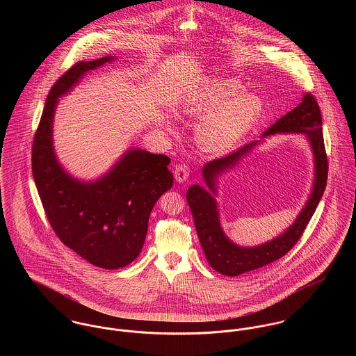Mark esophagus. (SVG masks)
Returning <instances> with one entry per match:
<instances>
[{
    "mask_svg": "<svg viewBox=\"0 0 356 356\" xmlns=\"http://www.w3.org/2000/svg\"><path fill=\"white\" fill-rule=\"evenodd\" d=\"M189 165L188 164H178L175 165V171H174V177L178 182H185L189 178Z\"/></svg>",
    "mask_w": 356,
    "mask_h": 356,
    "instance_id": "obj_1",
    "label": "esophagus"
}]
</instances>
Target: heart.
Segmentation results:
<instances>
[{
	"mask_svg": "<svg viewBox=\"0 0 356 356\" xmlns=\"http://www.w3.org/2000/svg\"><path fill=\"white\" fill-rule=\"evenodd\" d=\"M243 89L237 79L216 78L205 88L199 108L214 111L199 126L202 144L212 151H222L238 143L259 119L263 105L251 95H240Z\"/></svg>",
	"mask_w": 356,
	"mask_h": 356,
	"instance_id": "obj_1",
	"label": "heart"
}]
</instances>
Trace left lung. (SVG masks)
<instances>
[{
  "label": "left lung",
  "instance_id": "obj_1",
  "mask_svg": "<svg viewBox=\"0 0 356 356\" xmlns=\"http://www.w3.org/2000/svg\"><path fill=\"white\" fill-rule=\"evenodd\" d=\"M274 133H305L315 157V181L312 193L295 223L280 237L254 248H243L233 244L222 232L216 211V202L202 186L193 185L186 193L196 232L203 247L207 261L213 270L223 275L236 277L247 271L260 268L288 254L305 233L307 223L314 215L316 205L325 192L327 182V156L322 134V116L319 105L311 93H305L302 102L278 119L263 136ZM257 141H252L236 152L212 160L205 164L203 175L208 189L215 193V178L220 171L237 164L250 152Z\"/></svg>",
  "mask_w": 356,
  "mask_h": 356
}]
</instances>
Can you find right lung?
I'll return each instance as SVG.
<instances>
[{
  "label": "right lung",
  "mask_w": 356,
  "mask_h": 356,
  "mask_svg": "<svg viewBox=\"0 0 356 356\" xmlns=\"http://www.w3.org/2000/svg\"><path fill=\"white\" fill-rule=\"evenodd\" d=\"M111 60L112 56L78 61L54 82L31 151L33 177L53 232L74 252L108 270L124 267L140 254L153 205L174 182L170 157L143 149L129 151L92 184L71 178L57 163L51 140L57 97L86 71Z\"/></svg>",
  "instance_id": "add662e5"
}]
</instances>
